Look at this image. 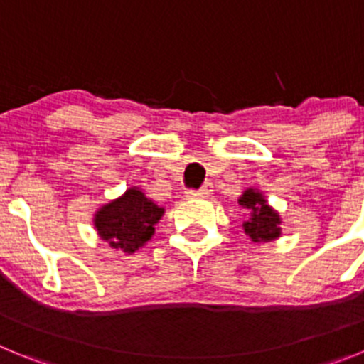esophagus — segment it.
<instances>
[{"mask_svg":"<svg viewBox=\"0 0 364 364\" xmlns=\"http://www.w3.org/2000/svg\"><path fill=\"white\" fill-rule=\"evenodd\" d=\"M211 193H213L211 184H205V186H202L200 189H189L188 197L189 198H205V197H210Z\"/></svg>","mask_w":364,"mask_h":364,"instance_id":"34e87169","label":"esophagus"}]
</instances>
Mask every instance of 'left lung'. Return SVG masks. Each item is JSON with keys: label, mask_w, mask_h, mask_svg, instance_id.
<instances>
[{"label": "left lung", "mask_w": 364, "mask_h": 364, "mask_svg": "<svg viewBox=\"0 0 364 364\" xmlns=\"http://www.w3.org/2000/svg\"><path fill=\"white\" fill-rule=\"evenodd\" d=\"M239 204L244 210L250 211V218L242 224L244 233L253 242H269V240L281 237V217L277 211H273L266 198L255 189H246Z\"/></svg>", "instance_id": "8db88e82"}]
</instances>
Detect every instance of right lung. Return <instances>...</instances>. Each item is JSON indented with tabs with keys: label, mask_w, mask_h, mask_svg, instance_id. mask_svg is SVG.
Masks as SVG:
<instances>
[{
	"label": "right lung",
	"mask_w": 364,
	"mask_h": 364,
	"mask_svg": "<svg viewBox=\"0 0 364 364\" xmlns=\"http://www.w3.org/2000/svg\"><path fill=\"white\" fill-rule=\"evenodd\" d=\"M162 215L164 208L154 204L138 188H131L120 198L96 211L95 226L109 246L134 253L153 237L154 224Z\"/></svg>",
	"instance_id": "obj_1"
}]
</instances>
